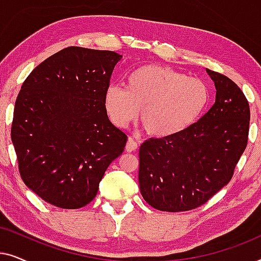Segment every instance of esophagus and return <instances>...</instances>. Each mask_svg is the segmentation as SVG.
<instances>
[{
	"mask_svg": "<svg viewBox=\"0 0 261 261\" xmlns=\"http://www.w3.org/2000/svg\"><path fill=\"white\" fill-rule=\"evenodd\" d=\"M138 149V142L134 140L133 138H128V141L126 144V151L127 152H135Z\"/></svg>",
	"mask_w": 261,
	"mask_h": 261,
	"instance_id": "obj_1",
	"label": "esophagus"
}]
</instances>
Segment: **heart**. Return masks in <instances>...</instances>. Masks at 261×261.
Returning <instances> with one entry per match:
<instances>
[{
    "mask_svg": "<svg viewBox=\"0 0 261 261\" xmlns=\"http://www.w3.org/2000/svg\"><path fill=\"white\" fill-rule=\"evenodd\" d=\"M208 102L209 90L201 80L160 65L139 67L128 77L126 88L112 85L105 95L107 114L114 124L127 127L141 109L142 126L155 138L188 129Z\"/></svg>",
    "mask_w": 261,
    "mask_h": 261,
    "instance_id": "obj_1",
    "label": "heart"
}]
</instances>
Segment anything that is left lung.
<instances>
[{
    "label": "left lung",
    "mask_w": 261,
    "mask_h": 261,
    "mask_svg": "<svg viewBox=\"0 0 261 261\" xmlns=\"http://www.w3.org/2000/svg\"><path fill=\"white\" fill-rule=\"evenodd\" d=\"M206 72L216 88L212 108L188 129L148 139L139 151L141 195L160 212H188L208 202L229 183L247 146V98L230 78Z\"/></svg>",
    "instance_id": "left-lung-1"
}]
</instances>
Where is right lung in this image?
<instances>
[{
  "instance_id": "obj_1",
  "label": "right lung",
  "mask_w": 261,
  "mask_h": 261,
  "mask_svg": "<svg viewBox=\"0 0 261 261\" xmlns=\"http://www.w3.org/2000/svg\"><path fill=\"white\" fill-rule=\"evenodd\" d=\"M122 56L64 48L30 73L17 95L12 141L23 183L49 204L78 209L96 197L127 135L105 107L113 70Z\"/></svg>"
}]
</instances>
